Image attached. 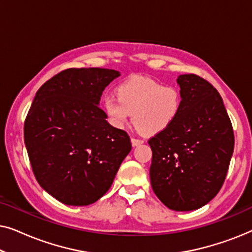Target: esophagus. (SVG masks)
<instances>
[{
    "instance_id": "1",
    "label": "esophagus",
    "mask_w": 252,
    "mask_h": 252,
    "mask_svg": "<svg viewBox=\"0 0 252 252\" xmlns=\"http://www.w3.org/2000/svg\"><path fill=\"white\" fill-rule=\"evenodd\" d=\"M130 141H132V144H133L134 147L140 146V144H142L144 142L142 139H136V137H132V139H130Z\"/></svg>"
}]
</instances>
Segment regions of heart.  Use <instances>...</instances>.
Masks as SVG:
<instances>
[{
  "instance_id": "1",
  "label": "heart",
  "mask_w": 252,
  "mask_h": 252,
  "mask_svg": "<svg viewBox=\"0 0 252 252\" xmlns=\"http://www.w3.org/2000/svg\"><path fill=\"white\" fill-rule=\"evenodd\" d=\"M117 97L105 95L103 109L109 122L122 128L129 122L144 135H155L173 125L182 109V94L174 85L133 77L117 86Z\"/></svg>"
}]
</instances>
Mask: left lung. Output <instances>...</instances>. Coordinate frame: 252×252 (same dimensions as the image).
Instances as JSON below:
<instances>
[{
	"label": "left lung",
	"instance_id": "1",
	"mask_svg": "<svg viewBox=\"0 0 252 252\" xmlns=\"http://www.w3.org/2000/svg\"><path fill=\"white\" fill-rule=\"evenodd\" d=\"M182 109L173 125L151 136L150 181L168 209L190 211L221 189L234 150V132L218 91L196 74L178 78Z\"/></svg>",
	"mask_w": 252,
	"mask_h": 252
}]
</instances>
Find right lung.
<instances>
[{"label": "right lung", "instance_id": "1", "mask_svg": "<svg viewBox=\"0 0 252 252\" xmlns=\"http://www.w3.org/2000/svg\"><path fill=\"white\" fill-rule=\"evenodd\" d=\"M118 71L66 68L39 88L24 123V140L36 181L66 205H88L111 187L132 149L124 129L98 106Z\"/></svg>", "mask_w": 252, "mask_h": 252}]
</instances>
